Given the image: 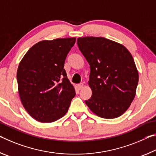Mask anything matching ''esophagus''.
I'll list each match as a JSON object with an SVG mask.
<instances>
[{
	"label": "esophagus",
	"instance_id": "1",
	"mask_svg": "<svg viewBox=\"0 0 156 156\" xmlns=\"http://www.w3.org/2000/svg\"><path fill=\"white\" fill-rule=\"evenodd\" d=\"M83 84L82 83H80V84H78L77 88H78L79 90H81V89L83 88Z\"/></svg>",
	"mask_w": 156,
	"mask_h": 156
}]
</instances>
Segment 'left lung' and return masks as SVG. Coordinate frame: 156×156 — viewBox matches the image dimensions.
<instances>
[{"label": "left lung", "instance_id": "left-lung-1", "mask_svg": "<svg viewBox=\"0 0 156 156\" xmlns=\"http://www.w3.org/2000/svg\"><path fill=\"white\" fill-rule=\"evenodd\" d=\"M79 49L90 65V111L105 119L121 116L136 93L138 71L129 51L121 43L104 37H80Z\"/></svg>", "mask_w": 156, "mask_h": 156}]
</instances>
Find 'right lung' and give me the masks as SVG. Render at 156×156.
<instances>
[{"instance_id": "right-lung-1", "label": "right lung", "mask_w": 156, "mask_h": 156, "mask_svg": "<svg viewBox=\"0 0 156 156\" xmlns=\"http://www.w3.org/2000/svg\"><path fill=\"white\" fill-rule=\"evenodd\" d=\"M75 41V37L41 41L20 61L16 77L20 101L38 122L50 123L64 116L76 95L63 68Z\"/></svg>"}]
</instances>
